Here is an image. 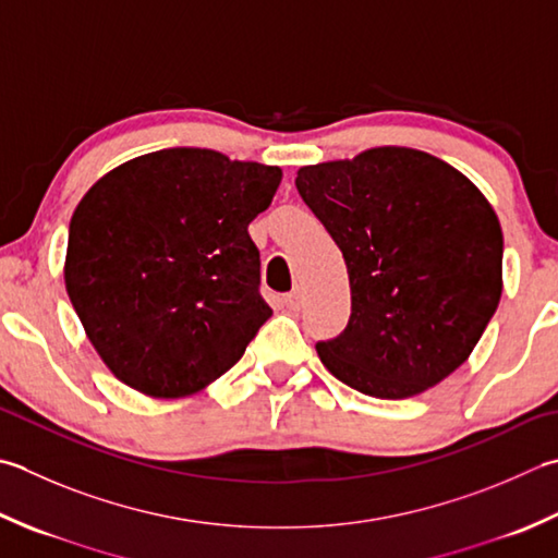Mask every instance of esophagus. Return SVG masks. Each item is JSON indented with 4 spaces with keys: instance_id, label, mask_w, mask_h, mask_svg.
<instances>
[{
    "instance_id": "1",
    "label": "esophagus",
    "mask_w": 558,
    "mask_h": 558,
    "mask_svg": "<svg viewBox=\"0 0 558 558\" xmlns=\"http://www.w3.org/2000/svg\"><path fill=\"white\" fill-rule=\"evenodd\" d=\"M282 302H286V307L290 312H298L302 307V292L300 290H292V292L286 294V298H282Z\"/></svg>"
}]
</instances>
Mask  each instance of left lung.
<instances>
[{"label": "left lung", "instance_id": "8db88e82", "mask_svg": "<svg viewBox=\"0 0 558 558\" xmlns=\"http://www.w3.org/2000/svg\"><path fill=\"white\" fill-rule=\"evenodd\" d=\"M294 185L351 280V319L316 343L343 385L407 399L460 367L500 302L504 232L464 173L409 147L302 167Z\"/></svg>", "mask_w": 558, "mask_h": 558}]
</instances>
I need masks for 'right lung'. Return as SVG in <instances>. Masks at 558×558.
I'll list each match as a JSON object with an SVG mask.
<instances>
[{
    "mask_svg": "<svg viewBox=\"0 0 558 558\" xmlns=\"http://www.w3.org/2000/svg\"><path fill=\"white\" fill-rule=\"evenodd\" d=\"M280 179L278 167L171 147L92 185L70 222L64 286L120 381L189 397L244 355L272 314L248 222Z\"/></svg>",
    "mask_w": 558,
    "mask_h": 558,
    "instance_id": "right-lung-1",
    "label": "right lung"
}]
</instances>
